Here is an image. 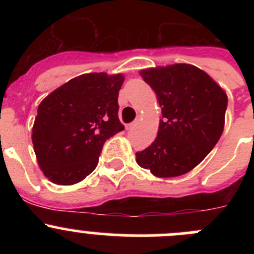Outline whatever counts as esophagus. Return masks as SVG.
I'll return each mask as SVG.
<instances>
[{"mask_svg": "<svg viewBox=\"0 0 254 254\" xmlns=\"http://www.w3.org/2000/svg\"><path fill=\"white\" fill-rule=\"evenodd\" d=\"M137 124H139V118H136V120H135V122H132L131 124H129V125H127V130H132V129H134L135 127H136Z\"/></svg>", "mask_w": 254, "mask_h": 254, "instance_id": "34e87169", "label": "esophagus"}]
</instances>
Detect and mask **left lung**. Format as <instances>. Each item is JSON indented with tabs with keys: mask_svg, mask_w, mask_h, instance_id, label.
Segmentation results:
<instances>
[{
	"mask_svg": "<svg viewBox=\"0 0 254 254\" xmlns=\"http://www.w3.org/2000/svg\"><path fill=\"white\" fill-rule=\"evenodd\" d=\"M157 96L162 119L157 137L136 152L140 167L158 178L188 173L219 141L227 96L206 72L189 64L140 71Z\"/></svg>",
	"mask_w": 254,
	"mask_h": 254,
	"instance_id": "8db88e82",
	"label": "left lung"
}]
</instances>
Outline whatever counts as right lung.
I'll list each match as a JSON object with an SVG mask.
<instances>
[{
  "instance_id": "obj_1",
  "label": "right lung",
  "mask_w": 254,
  "mask_h": 254,
  "mask_svg": "<svg viewBox=\"0 0 254 254\" xmlns=\"http://www.w3.org/2000/svg\"><path fill=\"white\" fill-rule=\"evenodd\" d=\"M123 82L122 73H84L43 99L32 141L49 181L71 186L93 172L104 142L124 130L118 117Z\"/></svg>"
}]
</instances>
